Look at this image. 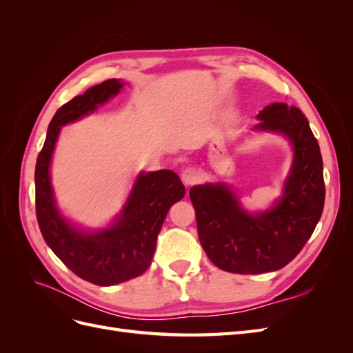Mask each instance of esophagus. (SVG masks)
Returning <instances> with one entry per match:
<instances>
[{"instance_id": "34e87169", "label": "esophagus", "mask_w": 353, "mask_h": 353, "mask_svg": "<svg viewBox=\"0 0 353 353\" xmlns=\"http://www.w3.org/2000/svg\"><path fill=\"white\" fill-rule=\"evenodd\" d=\"M199 176H200L199 170L194 169V168H187V169L183 170V174H181V179H183V183H184L187 187H190V185H193L194 183H197Z\"/></svg>"}]
</instances>
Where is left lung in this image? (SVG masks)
Returning <instances> with one entry per match:
<instances>
[{
	"label": "left lung",
	"instance_id": "obj_1",
	"mask_svg": "<svg viewBox=\"0 0 353 353\" xmlns=\"http://www.w3.org/2000/svg\"><path fill=\"white\" fill-rule=\"evenodd\" d=\"M254 132L280 134L293 147L283 194L271 208L249 212L225 183L190 188L203 250L218 268L263 274L292 262L323 215V157L305 114L294 105L272 103L259 112Z\"/></svg>",
	"mask_w": 353,
	"mask_h": 353
}]
</instances>
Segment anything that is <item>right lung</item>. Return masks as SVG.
Segmentation results:
<instances>
[{"label":"right lung","mask_w":353,"mask_h":353,"mask_svg":"<svg viewBox=\"0 0 353 353\" xmlns=\"http://www.w3.org/2000/svg\"><path fill=\"white\" fill-rule=\"evenodd\" d=\"M123 85L121 79L104 81L61 105L48 125L35 166L37 219L42 237L70 271L104 287L125 283L147 271L168 210L185 194L184 184L172 170H143L119 215L108 227L83 230L60 212L50 166L61 126L94 113L99 105L116 97Z\"/></svg>","instance_id":"1"}]
</instances>
